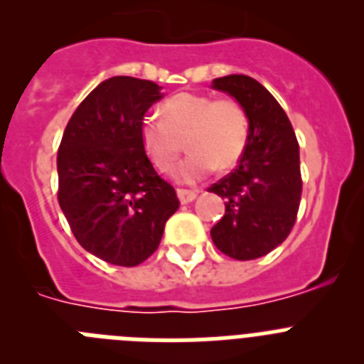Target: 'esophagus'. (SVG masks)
I'll return each mask as SVG.
<instances>
[{
	"instance_id": "esophagus-1",
	"label": "esophagus",
	"mask_w": 364,
	"mask_h": 364,
	"mask_svg": "<svg viewBox=\"0 0 364 364\" xmlns=\"http://www.w3.org/2000/svg\"><path fill=\"white\" fill-rule=\"evenodd\" d=\"M176 195H178V198L182 204H189V202H193L195 198H197V193L189 191V189H178V191H176Z\"/></svg>"
}]
</instances>
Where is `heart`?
<instances>
[{"label": "heart", "instance_id": "b5f03b06", "mask_svg": "<svg viewBox=\"0 0 364 364\" xmlns=\"http://www.w3.org/2000/svg\"><path fill=\"white\" fill-rule=\"evenodd\" d=\"M250 136V120L233 98L180 92L164 104V118L147 114L140 125L142 146L159 169L171 167L186 138L189 154L173 169L175 180L193 184L215 166L233 167Z\"/></svg>", "mask_w": 364, "mask_h": 364}]
</instances>
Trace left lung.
<instances>
[{
	"mask_svg": "<svg viewBox=\"0 0 364 364\" xmlns=\"http://www.w3.org/2000/svg\"><path fill=\"white\" fill-rule=\"evenodd\" d=\"M247 112L250 136L235 171L208 191L226 198V213L211 228L224 255L253 260L282 244L297 220L302 178L299 142L284 109L246 74L213 80Z\"/></svg>",
	"mask_w": 364,
	"mask_h": 364,
	"instance_id": "left-lung-1",
	"label": "left lung"
}]
</instances>
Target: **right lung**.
Masks as SVG:
<instances>
[{
	"instance_id": "add662e5",
	"label": "right lung",
	"mask_w": 364,
	"mask_h": 364,
	"mask_svg": "<svg viewBox=\"0 0 364 364\" xmlns=\"http://www.w3.org/2000/svg\"><path fill=\"white\" fill-rule=\"evenodd\" d=\"M162 87L131 76L100 83L74 111L58 149V202L83 250L109 264L149 259L178 210L140 138Z\"/></svg>"
}]
</instances>
